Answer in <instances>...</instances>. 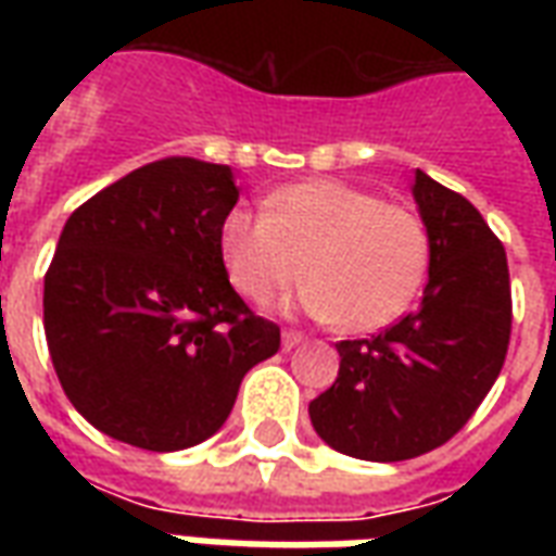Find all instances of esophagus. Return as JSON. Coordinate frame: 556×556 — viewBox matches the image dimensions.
<instances>
[{"instance_id":"34e87169","label":"esophagus","mask_w":556,"mask_h":556,"mask_svg":"<svg viewBox=\"0 0 556 556\" xmlns=\"http://www.w3.org/2000/svg\"><path fill=\"white\" fill-rule=\"evenodd\" d=\"M303 342V333H298V330H282V349L291 351L298 349Z\"/></svg>"}]
</instances>
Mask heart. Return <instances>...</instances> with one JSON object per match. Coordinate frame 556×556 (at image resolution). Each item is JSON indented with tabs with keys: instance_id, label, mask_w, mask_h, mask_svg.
<instances>
[{
	"instance_id": "1",
	"label": "heart",
	"mask_w": 556,
	"mask_h": 556,
	"mask_svg": "<svg viewBox=\"0 0 556 556\" xmlns=\"http://www.w3.org/2000/svg\"><path fill=\"white\" fill-rule=\"evenodd\" d=\"M219 255L243 298L267 303L306 274L303 313L372 333L414 301L429 235L410 207L337 178H313L267 195V214L231 207L219 226Z\"/></svg>"
}]
</instances>
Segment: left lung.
Returning <instances> with one entry per match:
<instances>
[{
	"instance_id": "left-lung-1",
	"label": "left lung",
	"mask_w": 556,
	"mask_h": 556,
	"mask_svg": "<svg viewBox=\"0 0 556 556\" xmlns=\"http://www.w3.org/2000/svg\"><path fill=\"white\" fill-rule=\"evenodd\" d=\"M429 282L414 313L372 339L339 342V375L309 402L318 438L366 462H405L473 417L506 361L513 294L506 250L465 195L417 169Z\"/></svg>"
}]
</instances>
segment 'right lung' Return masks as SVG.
<instances>
[{"label":"right lung","mask_w":556,"mask_h":556,"mask_svg":"<svg viewBox=\"0 0 556 556\" xmlns=\"http://www.w3.org/2000/svg\"><path fill=\"white\" fill-rule=\"evenodd\" d=\"M235 202L229 166L166 157L67 217L43 277V333L71 405L115 441L202 443L243 375L279 351V327L241 301L219 255Z\"/></svg>","instance_id":"obj_1"}]
</instances>
